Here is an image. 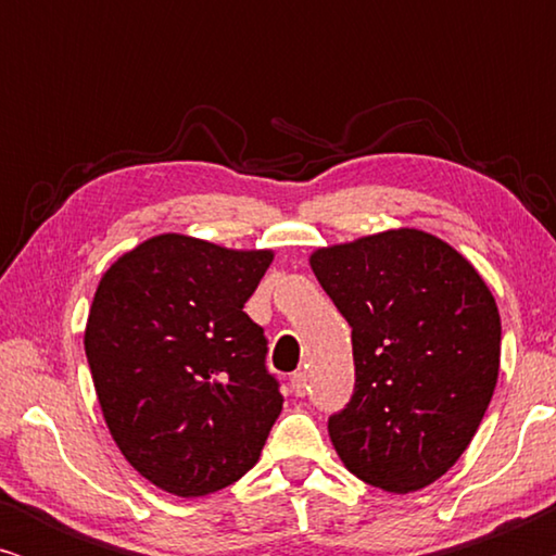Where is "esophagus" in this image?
<instances>
[{
    "label": "esophagus",
    "instance_id": "esophagus-1",
    "mask_svg": "<svg viewBox=\"0 0 556 556\" xmlns=\"http://www.w3.org/2000/svg\"><path fill=\"white\" fill-rule=\"evenodd\" d=\"M291 390L299 394V397H303V394L308 392V377L306 371H295V375H291Z\"/></svg>",
    "mask_w": 556,
    "mask_h": 556
}]
</instances>
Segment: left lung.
<instances>
[{"mask_svg":"<svg viewBox=\"0 0 556 556\" xmlns=\"http://www.w3.org/2000/svg\"><path fill=\"white\" fill-rule=\"evenodd\" d=\"M352 326L354 394L329 417L364 483L420 491L453 468L496 390L501 316L478 270L435 235L400 227L311 255Z\"/></svg>","mask_w":556,"mask_h":556,"instance_id":"left-lung-1","label":"left lung"}]
</instances>
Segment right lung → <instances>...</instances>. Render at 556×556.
Here are the masks:
<instances>
[{
  "mask_svg": "<svg viewBox=\"0 0 556 556\" xmlns=\"http://www.w3.org/2000/svg\"><path fill=\"white\" fill-rule=\"evenodd\" d=\"M273 250L156 235L103 273L86 356L126 460L166 493L207 496L248 473L283 409L268 339L242 306Z\"/></svg>",
  "mask_w": 556,
  "mask_h": 556,
  "instance_id": "1",
  "label": "right lung"
}]
</instances>
